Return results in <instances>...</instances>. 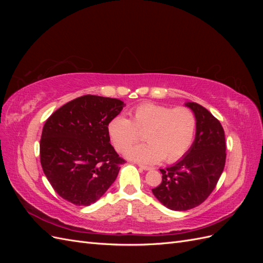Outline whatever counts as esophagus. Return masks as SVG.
<instances>
[{"mask_svg": "<svg viewBox=\"0 0 263 263\" xmlns=\"http://www.w3.org/2000/svg\"><path fill=\"white\" fill-rule=\"evenodd\" d=\"M138 166L139 168H141L142 170H151L153 168H151V166H149V165H145V164H138Z\"/></svg>", "mask_w": 263, "mask_h": 263, "instance_id": "obj_1", "label": "esophagus"}]
</instances>
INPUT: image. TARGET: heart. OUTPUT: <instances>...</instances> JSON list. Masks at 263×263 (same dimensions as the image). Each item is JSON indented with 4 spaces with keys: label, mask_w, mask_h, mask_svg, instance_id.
<instances>
[{
    "label": "heart",
    "mask_w": 263,
    "mask_h": 263,
    "mask_svg": "<svg viewBox=\"0 0 263 263\" xmlns=\"http://www.w3.org/2000/svg\"><path fill=\"white\" fill-rule=\"evenodd\" d=\"M197 128V118L186 106L142 103L130 112V119L122 115L110 119L108 136L117 151H125L141 139L148 141L126 153L133 160L156 163L163 160L173 163L186 155L192 147Z\"/></svg>",
    "instance_id": "obj_1"
}]
</instances>
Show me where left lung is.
I'll list each match as a JSON object with an SVG mask.
<instances>
[{
    "label": "left lung",
    "mask_w": 263,
    "mask_h": 263,
    "mask_svg": "<svg viewBox=\"0 0 263 263\" xmlns=\"http://www.w3.org/2000/svg\"><path fill=\"white\" fill-rule=\"evenodd\" d=\"M185 105L197 118L195 140L180 161L160 169L162 181L153 189L160 203L172 211L201 205L216 187L226 162L225 133L220 122L197 103Z\"/></svg>",
    "instance_id": "left-lung-1"
}]
</instances>
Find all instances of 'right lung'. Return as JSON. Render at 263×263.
Masks as SVG:
<instances>
[{
	"label": "right lung",
	"instance_id": "right-lung-1",
	"mask_svg": "<svg viewBox=\"0 0 263 263\" xmlns=\"http://www.w3.org/2000/svg\"><path fill=\"white\" fill-rule=\"evenodd\" d=\"M124 105L121 100L87 94L68 102L46 121L41 163L63 200L89 206L113 184L125 160L109 144L107 125Z\"/></svg>",
	"mask_w": 263,
	"mask_h": 263
}]
</instances>
